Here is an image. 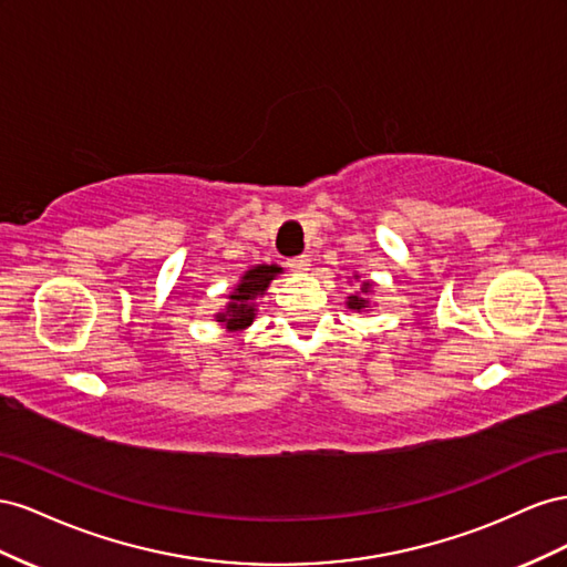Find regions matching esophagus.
Masks as SVG:
<instances>
[{
    "label": "esophagus",
    "mask_w": 567,
    "mask_h": 567,
    "mask_svg": "<svg viewBox=\"0 0 567 567\" xmlns=\"http://www.w3.org/2000/svg\"><path fill=\"white\" fill-rule=\"evenodd\" d=\"M287 266H289V268H292L295 272H306V270H309V266H311V258H309V256H306V254H301V256H295V258H289V261H287Z\"/></svg>",
    "instance_id": "1"
}]
</instances>
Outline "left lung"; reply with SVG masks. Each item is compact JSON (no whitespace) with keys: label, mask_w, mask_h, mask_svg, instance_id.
<instances>
[{"label":"left lung","mask_w":567,"mask_h":567,"mask_svg":"<svg viewBox=\"0 0 567 567\" xmlns=\"http://www.w3.org/2000/svg\"><path fill=\"white\" fill-rule=\"evenodd\" d=\"M353 278L359 280V275H353ZM370 287H373V285L363 282V285H361V292H355V295L347 297V306H349L351 311H359V313H361V311H368V309H370V303H368V299H365V295L370 292Z\"/></svg>","instance_id":"8db88e82"}]
</instances>
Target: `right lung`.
<instances>
[{
  "mask_svg": "<svg viewBox=\"0 0 567 567\" xmlns=\"http://www.w3.org/2000/svg\"><path fill=\"white\" fill-rule=\"evenodd\" d=\"M282 272L280 266H254L249 268L241 280L237 282V287L230 292V303L225 306L220 313H216V320L228 332H241L245 328H249L254 318H256V299L264 297V292L268 289L270 280L278 278Z\"/></svg>",
  "mask_w": 567,
  "mask_h": 567,
  "instance_id": "add662e5",
  "label": "right lung"
}]
</instances>
